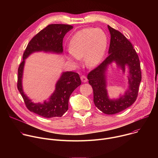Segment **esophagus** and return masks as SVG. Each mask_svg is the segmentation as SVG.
I'll return each instance as SVG.
<instances>
[{"mask_svg": "<svg viewBox=\"0 0 158 158\" xmlns=\"http://www.w3.org/2000/svg\"><path fill=\"white\" fill-rule=\"evenodd\" d=\"M81 79L82 82H86L87 81V77L85 76H82L81 77Z\"/></svg>", "mask_w": 158, "mask_h": 158, "instance_id": "1", "label": "esophagus"}]
</instances>
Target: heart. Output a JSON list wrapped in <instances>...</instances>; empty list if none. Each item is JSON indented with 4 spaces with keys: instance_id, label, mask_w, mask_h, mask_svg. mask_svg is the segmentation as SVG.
Returning a JSON list of instances; mask_svg holds the SVG:
<instances>
[{
    "instance_id": "b5f03b06",
    "label": "heart",
    "mask_w": 158,
    "mask_h": 158,
    "mask_svg": "<svg viewBox=\"0 0 158 158\" xmlns=\"http://www.w3.org/2000/svg\"><path fill=\"white\" fill-rule=\"evenodd\" d=\"M108 44L106 33L100 28L88 27L76 32L72 37L69 46L70 54L67 59L83 57L85 65L88 67L98 65L104 58Z\"/></svg>"
}]
</instances>
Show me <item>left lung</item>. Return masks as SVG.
Instances as JSON below:
<instances>
[{
    "label": "left lung",
    "instance_id": "8db88e82",
    "mask_svg": "<svg viewBox=\"0 0 158 158\" xmlns=\"http://www.w3.org/2000/svg\"><path fill=\"white\" fill-rule=\"evenodd\" d=\"M110 34L108 57L87 75L89 84L92 85L95 106L104 114H114L127 109L136 100L141 71L139 57L132 44L119 31L107 26ZM115 62L125 72L128 67V89L118 99H110L106 89V72L109 64Z\"/></svg>",
    "mask_w": 158,
    "mask_h": 158
}]
</instances>
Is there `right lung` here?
Instances as JSON below:
<instances>
[{
	"mask_svg": "<svg viewBox=\"0 0 158 158\" xmlns=\"http://www.w3.org/2000/svg\"><path fill=\"white\" fill-rule=\"evenodd\" d=\"M73 27L67 24H50L40 31L29 42L23 54L22 61L18 69L17 88L27 109L34 113L46 118L61 117L68 110L69 99L73 92L81 84L79 74L67 71L62 73L56 84L55 91L49 101L43 103L32 102L24 93L22 88V77L25 60L31 54L36 52L62 54V41L67 32Z\"/></svg>",
	"mask_w": 158,
	"mask_h": 158,
	"instance_id": "1",
	"label": "right lung"
}]
</instances>
